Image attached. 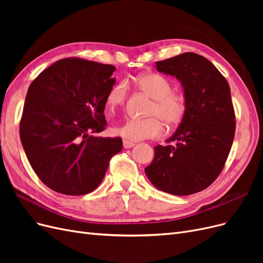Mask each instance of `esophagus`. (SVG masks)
I'll use <instances>...</instances> for the list:
<instances>
[{"mask_svg": "<svg viewBox=\"0 0 263 263\" xmlns=\"http://www.w3.org/2000/svg\"><path fill=\"white\" fill-rule=\"evenodd\" d=\"M123 146H124L125 149H129V148H132V147L135 146V142L124 139V140H123Z\"/></svg>", "mask_w": 263, "mask_h": 263, "instance_id": "obj_1", "label": "esophagus"}]
</instances>
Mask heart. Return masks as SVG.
<instances>
[{
  "instance_id": "heart-1",
  "label": "heart",
  "mask_w": 263,
  "mask_h": 263,
  "mask_svg": "<svg viewBox=\"0 0 263 263\" xmlns=\"http://www.w3.org/2000/svg\"><path fill=\"white\" fill-rule=\"evenodd\" d=\"M139 89L153 99L147 115L144 119H128L116 126V136L129 141L155 139L164 133V124L169 128L179 126L185 117L187 102L185 95L173 91V84L168 78L155 72H146L136 78ZM128 97V83L125 80L117 81L109 87L105 97V106L109 113H115L123 107Z\"/></svg>"
}]
</instances>
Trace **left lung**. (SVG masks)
I'll return each instance as SVG.
<instances>
[{
  "label": "left lung",
  "mask_w": 263,
  "mask_h": 263,
  "mask_svg": "<svg viewBox=\"0 0 263 263\" xmlns=\"http://www.w3.org/2000/svg\"><path fill=\"white\" fill-rule=\"evenodd\" d=\"M159 72L176 76L184 87V119L166 142L155 147L145 172L153 184L173 195H190L209 187L222 171L232 148L235 109L229 84L203 55L184 52L157 61Z\"/></svg>",
  "instance_id": "8db88e82"
}]
</instances>
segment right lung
<instances>
[{"mask_svg":"<svg viewBox=\"0 0 263 263\" xmlns=\"http://www.w3.org/2000/svg\"><path fill=\"white\" fill-rule=\"evenodd\" d=\"M115 67L65 58L29 85L20 122L21 141L45 185L66 195H84L104 179L122 138L97 137L107 125L104 108Z\"/></svg>","mask_w":263,"mask_h":263,"instance_id":"right-lung-1","label":"right lung"}]
</instances>
